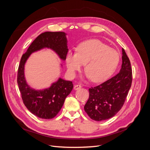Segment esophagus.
Returning <instances> with one entry per match:
<instances>
[{"instance_id": "obj_1", "label": "esophagus", "mask_w": 150, "mask_h": 150, "mask_svg": "<svg viewBox=\"0 0 150 150\" xmlns=\"http://www.w3.org/2000/svg\"><path fill=\"white\" fill-rule=\"evenodd\" d=\"M81 87H82V86H81V85H79V84H76V85H75V86H74V89L75 90H78V89H81Z\"/></svg>"}]
</instances>
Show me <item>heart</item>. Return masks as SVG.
<instances>
[{"instance_id":"1","label":"heart","mask_w":150,"mask_h":150,"mask_svg":"<svg viewBox=\"0 0 150 150\" xmlns=\"http://www.w3.org/2000/svg\"><path fill=\"white\" fill-rule=\"evenodd\" d=\"M120 59L118 52L98 39L81 43L77 52L69 51L66 56L67 68L71 76H75L85 64L87 76L94 83L110 77L116 69Z\"/></svg>"}]
</instances>
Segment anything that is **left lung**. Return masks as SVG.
<instances>
[{"label": "left lung", "instance_id": "left-lung-1", "mask_svg": "<svg viewBox=\"0 0 150 150\" xmlns=\"http://www.w3.org/2000/svg\"><path fill=\"white\" fill-rule=\"evenodd\" d=\"M122 54V65L119 73L89 89V97L84 108L94 121L111 118L121 110L125 102L132 83V69L123 48Z\"/></svg>", "mask_w": 150, "mask_h": 150}]
</instances>
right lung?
<instances>
[{
    "label": "right lung",
    "instance_id": "1",
    "mask_svg": "<svg viewBox=\"0 0 150 150\" xmlns=\"http://www.w3.org/2000/svg\"><path fill=\"white\" fill-rule=\"evenodd\" d=\"M66 35L64 32H45L40 34L21 57L17 79L21 97L28 110L40 118L52 119L58 114L66 98L73 88V84L72 81L59 78L49 88L34 89L26 83L24 77L25 63L32 53L45 47L51 49L61 59L65 60L68 52Z\"/></svg>",
    "mask_w": 150,
    "mask_h": 150
}]
</instances>
